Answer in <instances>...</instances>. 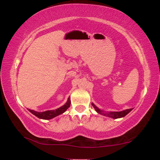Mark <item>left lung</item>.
Returning a JSON list of instances; mask_svg holds the SVG:
<instances>
[{
  "instance_id": "1",
  "label": "left lung",
  "mask_w": 160,
  "mask_h": 160,
  "mask_svg": "<svg viewBox=\"0 0 160 160\" xmlns=\"http://www.w3.org/2000/svg\"><path fill=\"white\" fill-rule=\"evenodd\" d=\"M92 107L94 108V109H95L96 112L98 113H99V114H102V115L105 116H108V117H110V118H113V119L123 118L132 110V109H125L123 111H121V112H104V111L99 109V108L96 107L95 105L93 104V103H92Z\"/></svg>"
}]
</instances>
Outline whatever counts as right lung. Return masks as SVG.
<instances>
[{
    "label": "right lung",
    "mask_w": 160,
    "mask_h": 160,
    "mask_svg": "<svg viewBox=\"0 0 160 160\" xmlns=\"http://www.w3.org/2000/svg\"><path fill=\"white\" fill-rule=\"evenodd\" d=\"M70 106V99L69 97L66 104L55 110H48L42 112H37V111H34L31 109H28V110L32 113V114L36 116L38 118L41 119H44V120H48V119H51L54 117H56V116L63 113L68 109Z\"/></svg>",
    "instance_id": "right-lung-1"
}]
</instances>
